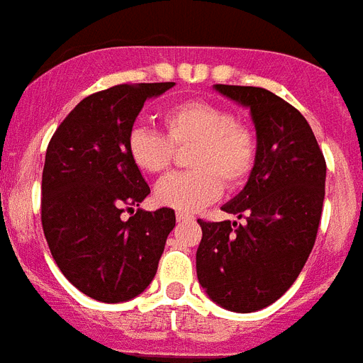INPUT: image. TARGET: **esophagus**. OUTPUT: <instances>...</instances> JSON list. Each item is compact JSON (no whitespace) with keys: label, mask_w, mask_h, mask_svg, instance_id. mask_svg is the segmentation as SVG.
<instances>
[{"label":"esophagus","mask_w":363,"mask_h":363,"mask_svg":"<svg viewBox=\"0 0 363 363\" xmlns=\"http://www.w3.org/2000/svg\"><path fill=\"white\" fill-rule=\"evenodd\" d=\"M176 218H178V223H189V220H193V215H187V213H178L176 215Z\"/></svg>","instance_id":"34e87169"}]
</instances>
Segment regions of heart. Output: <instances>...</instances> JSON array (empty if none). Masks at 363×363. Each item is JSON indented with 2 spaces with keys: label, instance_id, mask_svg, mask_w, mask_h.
<instances>
[{
  "label": "heart",
  "instance_id": "b5f03b06",
  "mask_svg": "<svg viewBox=\"0 0 363 363\" xmlns=\"http://www.w3.org/2000/svg\"><path fill=\"white\" fill-rule=\"evenodd\" d=\"M161 122L167 135L135 125L125 148L135 169L160 176L169 170L174 146L194 145L189 155L194 170L170 176L155 189V200L164 208L193 215L215 202L224 184L235 187L250 174L257 154L256 133L226 107L202 100L179 101L163 111Z\"/></svg>",
  "mask_w": 363,
  "mask_h": 363
}]
</instances>
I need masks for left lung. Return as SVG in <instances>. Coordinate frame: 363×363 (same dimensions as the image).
Masks as SVG:
<instances>
[{"mask_svg":"<svg viewBox=\"0 0 363 363\" xmlns=\"http://www.w3.org/2000/svg\"><path fill=\"white\" fill-rule=\"evenodd\" d=\"M248 107L257 154L241 193L224 203L245 224L199 218L202 241L196 277L224 310H262L301 274L321 220L326 163L306 118L280 96L262 86L215 85Z\"/></svg>","mask_w":363,"mask_h":363,"instance_id":"obj_1","label":"left lung"}]
</instances>
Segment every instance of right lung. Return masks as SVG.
<instances>
[{
	"label": "right lung",
	"instance_id": "obj_1",
	"mask_svg": "<svg viewBox=\"0 0 363 363\" xmlns=\"http://www.w3.org/2000/svg\"><path fill=\"white\" fill-rule=\"evenodd\" d=\"M172 86L115 85L86 96L48 145L42 228L57 267L94 301L125 302L145 291L176 226L170 208L133 213L150 187L125 148L145 101Z\"/></svg>",
	"mask_w": 363,
	"mask_h": 363
}]
</instances>
